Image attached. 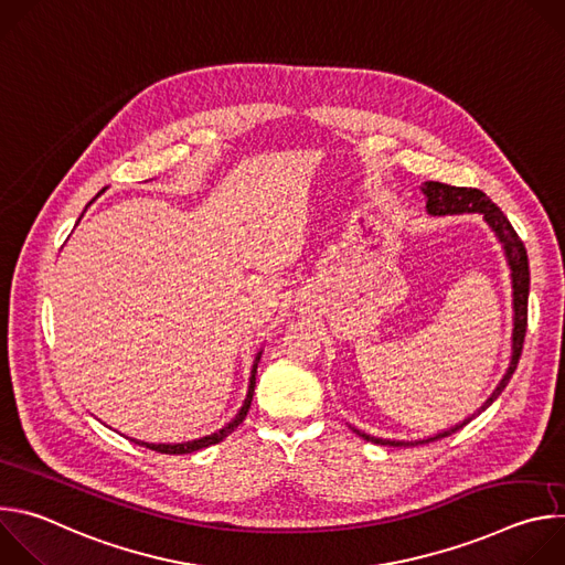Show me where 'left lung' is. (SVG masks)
Here are the masks:
<instances>
[{
  "instance_id": "left-lung-1",
  "label": "left lung",
  "mask_w": 565,
  "mask_h": 565,
  "mask_svg": "<svg viewBox=\"0 0 565 565\" xmlns=\"http://www.w3.org/2000/svg\"><path fill=\"white\" fill-rule=\"evenodd\" d=\"M425 196H427V210L429 214H460V212H480L486 216V221L490 223V227L497 232V236L501 238V244L505 248V257L510 262L512 268V284H514V353H512V362L510 369L505 373V377L501 380L499 388L494 391V395L482 405V412H486L492 402L503 393V388L508 386V382L512 380L521 353H523V342H525V331H527V295H530V264H527V250L523 246L521 236L516 234V230L512 227V223L508 221V216L501 212V207L497 203H492L486 194L476 188H456V185H447V183H438V181H429L423 188ZM480 414V412H478ZM476 414V416H478ZM471 416V418H476ZM469 418V420H471ZM469 420H465L462 425H456L454 429L438 434L434 438L420 440V443H402V440H382V438H373L369 434H362L358 429H353L358 436H362L369 443L375 445H393V447H412V445H423V443H431V440H440L445 436L456 434L458 429H462Z\"/></svg>"
}]
</instances>
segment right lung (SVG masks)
<instances>
[{"label": "right lung", "instance_id": "obj_1", "mask_svg": "<svg viewBox=\"0 0 565 565\" xmlns=\"http://www.w3.org/2000/svg\"><path fill=\"white\" fill-rule=\"evenodd\" d=\"M259 358H262V353L257 355V360H255V364H253V375H250V386H248V395H246V402H244V407H241V412L236 414V418L232 420V423H227L221 431H216V434H212V436H205V438H199V440H192V443H179V445H153V443H140V440H134V443H138V445H145V447H149L151 451H158V454H192V451H199V449H203V447H210V445H216V443H221L223 438H227L241 423L246 420V416H248V409H250V402H253V393H255V373H257V364H259Z\"/></svg>", "mask_w": 565, "mask_h": 565}]
</instances>
